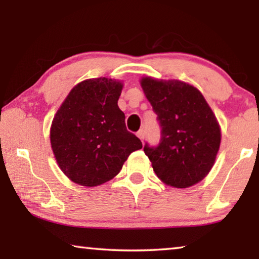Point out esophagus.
Instances as JSON below:
<instances>
[{
	"label": "esophagus",
	"mask_w": 259,
	"mask_h": 259,
	"mask_svg": "<svg viewBox=\"0 0 259 259\" xmlns=\"http://www.w3.org/2000/svg\"><path fill=\"white\" fill-rule=\"evenodd\" d=\"M137 136H138L140 140H144V138H145V130H144V128H142L138 131Z\"/></svg>",
	"instance_id": "obj_1"
}]
</instances>
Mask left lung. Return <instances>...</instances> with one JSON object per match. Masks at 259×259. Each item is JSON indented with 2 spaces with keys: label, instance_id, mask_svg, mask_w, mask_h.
I'll list each match as a JSON object with an SVG mask.
<instances>
[{
  "label": "left lung",
  "instance_id": "left-lung-1",
  "mask_svg": "<svg viewBox=\"0 0 259 259\" xmlns=\"http://www.w3.org/2000/svg\"><path fill=\"white\" fill-rule=\"evenodd\" d=\"M161 128L157 145L144 152L166 185L185 188L207 176L221 145L216 116L196 88L185 82L142 80Z\"/></svg>",
  "mask_w": 259,
  "mask_h": 259
}]
</instances>
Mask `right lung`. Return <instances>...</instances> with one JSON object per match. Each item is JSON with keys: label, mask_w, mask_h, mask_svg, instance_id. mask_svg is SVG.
I'll use <instances>...</instances> for the list:
<instances>
[{"label": "right lung", "mask_w": 259, "mask_h": 259, "mask_svg": "<svg viewBox=\"0 0 259 259\" xmlns=\"http://www.w3.org/2000/svg\"><path fill=\"white\" fill-rule=\"evenodd\" d=\"M122 83L100 77L78 83L52 121L51 147L60 169L74 183L97 186L120 172L138 137L126 130L117 106Z\"/></svg>", "instance_id": "right-lung-1"}]
</instances>
